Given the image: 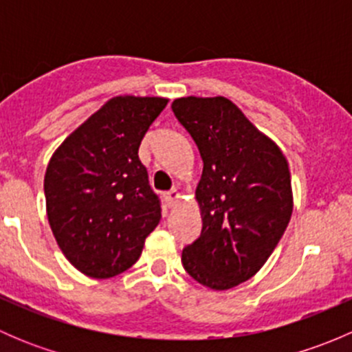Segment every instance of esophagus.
<instances>
[{
  "mask_svg": "<svg viewBox=\"0 0 352 352\" xmlns=\"http://www.w3.org/2000/svg\"><path fill=\"white\" fill-rule=\"evenodd\" d=\"M179 199H180V192L177 189H172V190H168V192H166V201H168L170 206L175 204Z\"/></svg>",
  "mask_w": 352,
  "mask_h": 352,
  "instance_id": "obj_1",
  "label": "esophagus"
}]
</instances>
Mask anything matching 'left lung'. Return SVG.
I'll return each instance as SVG.
<instances>
[{"label": "left lung", "instance_id": "8db88e82", "mask_svg": "<svg viewBox=\"0 0 352 352\" xmlns=\"http://www.w3.org/2000/svg\"><path fill=\"white\" fill-rule=\"evenodd\" d=\"M172 110L201 153V236L182 252L199 285L230 289L258 272L293 212L286 156L225 97H182Z\"/></svg>", "mask_w": 352, "mask_h": 352}]
</instances>
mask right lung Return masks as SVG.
I'll list each match as a JSON object with an SVG mask.
<instances>
[{
	"mask_svg": "<svg viewBox=\"0 0 352 352\" xmlns=\"http://www.w3.org/2000/svg\"><path fill=\"white\" fill-rule=\"evenodd\" d=\"M162 97L110 98L63 141L44 177L52 235L80 272L107 279L140 258L162 218L138 150Z\"/></svg>",
	"mask_w": 352,
	"mask_h": 352,
	"instance_id": "1",
	"label": "right lung"
}]
</instances>
